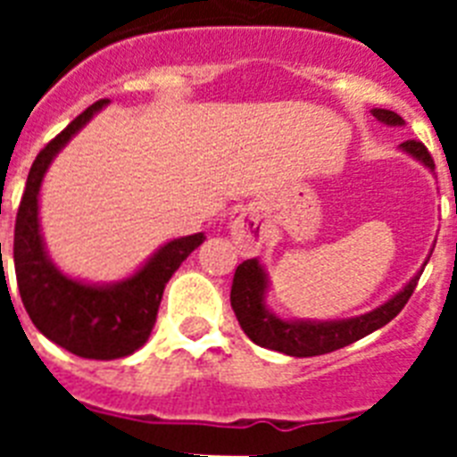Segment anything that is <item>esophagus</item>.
<instances>
[{
	"instance_id": "obj_1",
	"label": "esophagus",
	"mask_w": 457,
	"mask_h": 457,
	"mask_svg": "<svg viewBox=\"0 0 457 457\" xmlns=\"http://www.w3.org/2000/svg\"><path fill=\"white\" fill-rule=\"evenodd\" d=\"M231 237L242 256H253L261 252V245H263V228L256 224L252 215L245 212L231 224Z\"/></svg>"
}]
</instances>
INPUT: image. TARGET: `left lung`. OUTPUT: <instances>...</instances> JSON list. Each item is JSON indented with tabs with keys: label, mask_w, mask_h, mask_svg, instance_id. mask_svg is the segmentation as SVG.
I'll return each instance as SVG.
<instances>
[{
	"label": "left lung",
	"mask_w": 457,
	"mask_h": 457,
	"mask_svg": "<svg viewBox=\"0 0 457 457\" xmlns=\"http://www.w3.org/2000/svg\"><path fill=\"white\" fill-rule=\"evenodd\" d=\"M373 116L386 125H403V119L389 109H373ZM401 148L417 157L428 169H435L433 155L428 153L421 141L407 139ZM428 263V261H426ZM410 278V284L395 293L386 304L378 306L364 316L348 318V320H329V322H311V320H281L274 313H270L265 306V288H268V277L256 258H249L237 265L236 277L231 286V306L236 311V318L240 322L242 332L247 334L256 345L277 353L290 354V357H318V354L334 353L338 348H345L359 338L369 337L375 329L385 327L394 320L407 304L414 288L419 284V277Z\"/></svg>",
	"instance_id": "left-lung-1"
}]
</instances>
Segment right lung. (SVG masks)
Listing matches in <instances>:
<instances>
[{
  "label": "right lung",
  "instance_id": "add662e5",
  "mask_svg": "<svg viewBox=\"0 0 457 457\" xmlns=\"http://www.w3.org/2000/svg\"><path fill=\"white\" fill-rule=\"evenodd\" d=\"M109 100H98L36 155L15 217L13 261L22 304L40 334L84 359H119L151 337L171 274L205 240L204 233L167 242L144 268L114 286L68 278L47 258L38 226V192L52 157Z\"/></svg>",
  "mask_w": 457,
  "mask_h": 457
}]
</instances>
